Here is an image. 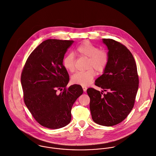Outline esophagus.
Returning a JSON list of instances; mask_svg holds the SVG:
<instances>
[{"label":"esophagus","instance_id":"obj_1","mask_svg":"<svg viewBox=\"0 0 156 156\" xmlns=\"http://www.w3.org/2000/svg\"><path fill=\"white\" fill-rule=\"evenodd\" d=\"M82 88H83V89L84 92H86V90H87V87L86 86H82Z\"/></svg>","mask_w":156,"mask_h":156}]
</instances>
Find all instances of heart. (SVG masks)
Returning a JSON list of instances; mask_svg holds the SVG:
<instances>
[{
	"label": "heart",
	"instance_id": "heart-1",
	"mask_svg": "<svg viewBox=\"0 0 156 156\" xmlns=\"http://www.w3.org/2000/svg\"><path fill=\"white\" fill-rule=\"evenodd\" d=\"M76 53L81 57L88 58L86 71L78 72L72 76V81L74 84L87 86L94 80L96 72L103 73L107 68L109 60V54L105 49H99L97 46L86 40L79 44L76 49ZM64 68L70 72L75 70V58L73 54L67 55L63 60Z\"/></svg>",
	"mask_w": 156,
	"mask_h": 156
}]
</instances>
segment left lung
Listing matches in <instances>:
<instances>
[{
  "mask_svg": "<svg viewBox=\"0 0 156 156\" xmlns=\"http://www.w3.org/2000/svg\"><path fill=\"white\" fill-rule=\"evenodd\" d=\"M108 49L110 60L104 73L95 85L104 91L89 88L90 110L94 122L103 126H113L123 121L133 109L139 87V76L134 58L122 43L103 38Z\"/></svg>",
  "mask_w": 156,
  "mask_h": 156,
  "instance_id": "8db88e82",
  "label": "left lung"
}]
</instances>
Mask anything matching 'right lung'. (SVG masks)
<instances>
[{
	"instance_id": "1",
	"label": "right lung",
	"mask_w": 156,
	"mask_h": 156,
	"mask_svg": "<svg viewBox=\"0 0 156 156\" xmlns=\"http://www.w3.org/2000/svg\"><path fill=\"white\" fill-rule=\"evenodd\" d=\"M73 43L57 39L43 41L30 55L22 72L25 104L36 121L48 128L70 123L72 105L83 93L80 85L66 87L69 76L62 62Z\"/></svg>"
}]
</instances>
